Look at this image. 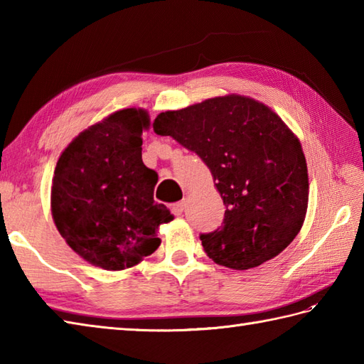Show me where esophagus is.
<instances>
[{
    "label": "esophagus",
    "instance_id": "obj_1",
    "mask_svg": "<svg viewBox=\"0 0 364 364\" xmlns=\"http://www.w3.org/2000/svg\"><path fill=\"white\" fill-rule=\"evenodd\" d=\"M184 208H186V202H178V203H175V205L172 206V213H173L175 215H180V214H183Z\"/></svg>",
    "mask_w": 364,
    "mask_h": 364
}]
</instances>
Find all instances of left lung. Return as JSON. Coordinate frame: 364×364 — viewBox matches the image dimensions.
<instances>
[{
	"label": "left lung",
	"instance_id": "8db88e82",
	"mask_svg": "<svg viewBox=\"0 0 364 364\" xmlns=\"http://www.w3.org/2000/svg\"><path fill=\"white\" fill-rule=\"evenodd\" d=\"M156 134L197 153L227 206L223 227L202 235L214 262L258 267L288 247L304 225L308 168L299 137L258 100L228 94L161 112Z\"/></svg>",
	"mask_w": 364,
	"mask_h": 364
}]
</instances>
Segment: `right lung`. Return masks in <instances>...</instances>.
<instances>
[{"mask_svg": "<svg viewBox=\"0 0 364 364\" xmlns=\"http://www.w3.org/2000/svg\"><path fill=\"white\" fill-rule=\"evenodd\" d=\"M149 128L142 107L115 111L81 131L58 159L54 225L92 266L139 264L159 247V227L173 220L167 206L153 200L158 173L142 162V131Z\"/></svg>", "mask_w": 364, "mask_h": 364, "instance_id": "obj_1", "label": "right lung"}]
</instances>
